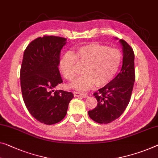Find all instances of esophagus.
I'll list each match as a JSON object with an SVG mask.
<instances>
[{"label": "esophagus", "instance_id": "obj_1", "mask_svg": "<svg viewBox=\"0 0 158 158\" xmlns=\"http://www.w3.org/2000/svg\"><path fill=\"white\" fill-rule=\"evenodd\" d=\"M73 94L75 97H82V98H85L87 97V94H85V93H79V92H73Z\"/></svg>", "mask_w": 158, "mask_h": 158}]
</instances>
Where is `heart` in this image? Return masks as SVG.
<instances>
[{
	"label": "heart",
	"mask_w": 158,
	"mask_h": 158,
	"mask_svg": "<svg viewBox=\"0 0 158 158\" xmlns=\"http://www.w3.org/2000/svg\"><path fill=\"white\" fill-rule=\"evenodd\" d=\"M85 64L84 75L73 82L70 87L81 91L106 85L111 81L119 69L122 54L115 48L94 42L77 48L76 54L68 52L59 62V70L67 81H71L77 76L76 60Z\"/></svg>",
	"instance_id": "heart-1"
}]
</instances>
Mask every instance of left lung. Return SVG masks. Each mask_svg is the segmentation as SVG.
<instances>
[{
  "mask_svg": "<svg viewBox=\"0 0 158 158\" xmlns=\"http://www.w3.org/2000/svg\"><path fill=\"white\" fill-rule=\"evenodd\" d=\"M123 47V65L119 73L94 93L98 105L88 111L89 116L99 123H109L122 114L129 103L135 81L134 52L131 46L120 40Z\"/></svg>",
  "mask_w": 158,
  "mask_h": 158,
  "instance_id": "8db88e82",
  "label": "left lung"
}]
</instances>
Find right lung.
<instances>
[{
    "label": "right lung",
    "instance_id": "add662e5",
    "mask_svg": "<svg viewBox=\"0 0 158 158\" xmlns=\"http://www.w3.org/2000/svg\"><path fill=\"white\" fill-rule=\"evenodd\" d=\"M65 44V38L44 35L31 42L24 52L20 69L24 102L34 118L47 125L61 121L73 98L71 92L53 89L63 82L59 65Z\"/></svg>",
    "mask_w": 158,
    "mask_h": 158
}]
</instances>
